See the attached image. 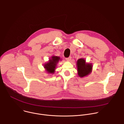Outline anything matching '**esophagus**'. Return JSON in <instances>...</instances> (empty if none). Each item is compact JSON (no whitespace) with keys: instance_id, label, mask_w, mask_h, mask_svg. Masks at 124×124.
Segmentation results:
<instances>
[{"instance_id":"34e87169","label":"esophagus","mask_w":124,"mask_h":124,"mask_svg":"<svg viewBox=\"0 0 124 124\" xmlns=\"http://www.w3.org/2000/svg\"><path fill=\"white\" fill-rule=\"evenodd\" d=\"M71 59V56H70V57H68V58H66V59L67 61H70Z\"/></svg>"}]
</instances>
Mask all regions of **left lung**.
Here are the masks:
<instances>
[{"label":"left lung","instance_id":"1","mask_svg":"<svg viewBox=\"0 0 124 124\" xmlns=\"http://www.w3.org/2000/svg\"><path fill=\"white\" fill-rule=\"evenodd\" d=\"M78 74L80 77H84L89 75L92 70V65L91 63H86L84 58L79 59L77 61Z\"/></svg>","mask_w":124,"mask_h":124}]
</instances>
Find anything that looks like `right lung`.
Wrapping results in <instances>:
<instances>
[{
	"instance_id": "1",
	"label": "right lung",
	"mask_w": 124,
	"mask_h": 124,
	"mask_svg": "<svg viewBox=\"0 0 124 124\" xmlns=\"http://www.w3.org/2000/svg\"><path fill=\"white\" fill-rule=\"evenodd\" d=\"M59 60H61L59 56L53 55L50 58L49 61L44 65V68L48 74L54 73L57 64Z\"/></svg>"
}]
</instances>
